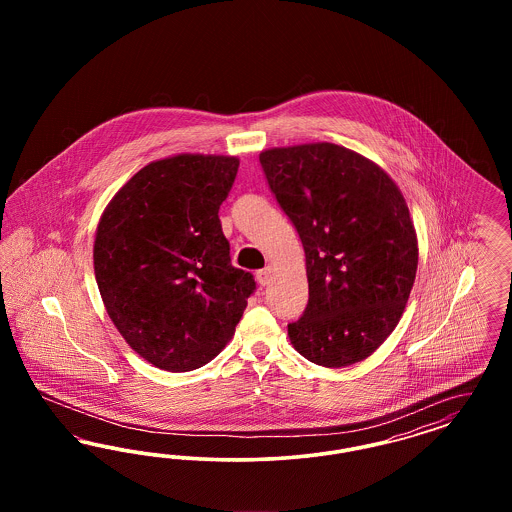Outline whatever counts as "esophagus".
Instances as JSON below:
<instances>
[{
    "label": "esophagus",
    "mask_w": 512,
    "mask_h": 512,
    "mask_svg": "<svg viewBox=\"0 0 512 512\" xmlns=\"http://www.w3.org/2000/svg\"><path fill=\"white\" fill-rule=\"evenodd\" d=\"M270 280H272V268H263V270L257 272V282H259L261 286H268Z\"/></svg>",
    "instance_id": "esophagus-1"
}]
</instances>
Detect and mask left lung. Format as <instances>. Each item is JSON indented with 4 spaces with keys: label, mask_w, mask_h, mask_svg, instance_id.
Masks as SVG:
<instances>
[{
    "label": "left lung",
    "mask_w": 512,
    "mask_h": 512,
    "mask_svg": "<svg viewBox=\"0 0 512 512\" xmlns=\"http://www.w3.org/2000/svg\"><path fill=\"white\" fill-rule=\"evenodd\" d=\"M259 161L305 249L309 303L290 341L315 365H355L388 340L413 290L407 201L382 167L336 144L272 147Z\"/></svg>",
    "instance_id": "8db88e82"
}]
</instances>
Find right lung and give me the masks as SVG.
<instances>
[{
	"label": "right lung",
	"mask_w": 512,
	"mask_h": 512,
	"mask_svg": "<svg viewBox=\"0 0 512 512\" xmlns=\"http://www.w3.org/2000/svg\"><path fill=\"white\" fill-rule=\"evenodd\" d=\"M240 159L180 153L136 172L105 207L94 272L107 315L147 363L188 372L234 336L251 272L232 267L219 209Z\"/></svg>",
	"instance_id": "add662e5"
}]
</instances>
